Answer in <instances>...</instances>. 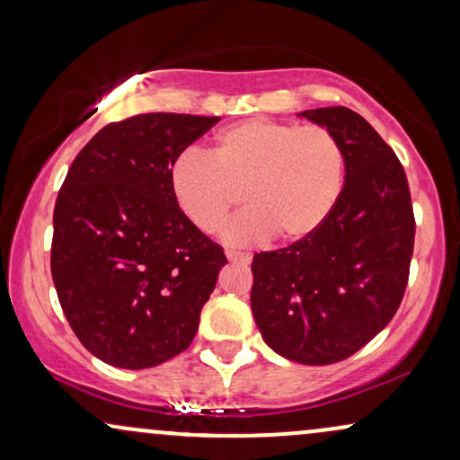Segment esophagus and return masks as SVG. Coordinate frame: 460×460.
<instances>
[{"label": "esophagus", "mask_w": 460, "mask_h": 460, "mask_svg": "<svg viewBox=\"0 0 460 460\" xmlns=\"http://www.w3.org/2000/svg\"><path fill=\"white\" fill-rule=\"evenodd\" d=\"M226 259H229L231 263H251V254L248 252H235V251H226Z\"/></svg>", "instance_id": "obj_1"}]
</instances>
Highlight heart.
<instances>
[{"label": "heart", "mask_w": 460, "mask_h": 460, "mask_svg": "<svg viewBox=\"0 0 460 460\" xmlns=\"http://www.w3.org/2000/svg\"><path fill=\"white\" fill-rule=\"evenodd\" d=\"M345 167L342 146L323 126L252 118L220 130L208 158L180 154L169 186L181 214L203 234L220 229L242 190L248 208L225 226L226 244H261L274 234L300 242L334 212Z\"/></svg>", "instance_id": "obj_1"}]
</instances>
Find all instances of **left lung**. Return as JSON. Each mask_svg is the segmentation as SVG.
<instances>
[{
	"mask_svg": "<svg viewBox=\"0 0 460 460\" xmlns=\"http://www.w3.org/2000/svg\"><path fill=\"white\" fill-rule=\"evenodd\" d=\"M345 152V186L306 240L252 257L251 308L268 347L321 367L349 358L394 317L413 252L407 175L362 115L347 107L297 113Z\"/></svg>",
	"mask_w": 460,
	"mask_h": 460,
	"instance_id": "8db88e82",
	"label": "left lung"
}]
</instances>
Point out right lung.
I'll return each instance as SVG.
<instances>
[{"mask_svg": "<svg viewBox=\"0 0 460 460\" xmlns=\"http://www.w3.org/2000/svg\"><path fill=\"white\" fill-rule=\"evenodd\" d=\"M218 119L135 115L104 126L68 169L53 283L76 339L111 367H158L195 339L226 257L177 208L169 169Z\"/></svg>", "mask_w": 460, "mask_h": 460, "instance_id": "right-lung-1", "label": "right lung"}]
</instances>
